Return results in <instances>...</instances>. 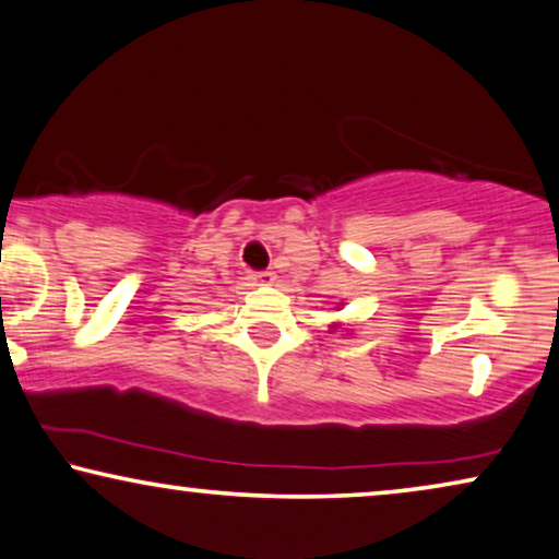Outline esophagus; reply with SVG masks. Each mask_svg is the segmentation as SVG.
<instances>
[{
	"label": "esophagus",
	"instance_id": "34e87169",
	"mask_svg": "<svg viewBox=\"0 0 559 559\" xmlns=\"http://www.w3.org/2000/svg\"><path fill=\"white\" fill-rule=\"evenodd\" d=\"M251 280H254V285L270 287L274 282V272H254V274H251Z\"/></svg>",
	"mask_w": 559,
	"mask_h": 559
}]
</instances>
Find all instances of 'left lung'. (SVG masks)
Wrapping results in <instances>:
<instances>
[{
  "label": "left lung",
  "mask_w": 559,
  "mask_h": 559,
  "mask_svg": "<svg viewBox=\"0 0 559 559\" xmlns=\"http://www.w3.org/2000/svg\"><path fill=\"white\" fill-rule=\"evenodd\" d=\"M343 308V302H338V305H335V310H341ZM331 331H341V333H348V328H343L341 323H333L331 325Z\"/></svg>",
  "instance_id": "obj_1"
}]
</instances>
